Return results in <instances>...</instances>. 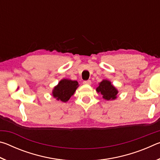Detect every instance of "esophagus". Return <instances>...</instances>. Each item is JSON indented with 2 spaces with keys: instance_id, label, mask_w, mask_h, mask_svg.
Instances as JSON below:
<instances>
[{
  "instance_id": "34e87169",
  "label": "esophagus",
  "mask_w": 160,
  "mask_h": 160,
  "mask_svg": "<svg viewBox=\"0 0 160 160\" xmlns=\"http://www.w3.org/2000/svg\"><path fill=\"white\" fill-rule=\"evenodd\" d=\"M84 85H91V81L90 80H85L83 82Z\"/></svg>"
}]
</instances>
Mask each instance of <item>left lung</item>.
<instances>
[{"label": "left lung", "instance_id": "8db88e82", "mask_svg": "<svg viewBox=\"0 0 160 160\" xmlns=\"http://www.w3.org/2000/svg\"><path fill=\"white\" fill-rule=\"evenodd\" d=\"M96 91L102 94L103 99L107 101L116 99L118 93V90L112 85V82L105 79L99 83V86L97 88Z\"/></svg>", "mask_w": 160, "mask_h": 160}]
</instances>
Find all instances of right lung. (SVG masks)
Returning <instances> with one entry per match:
<instances>
[{"label": "right lung", "instance_id": "obj_1", "mask_svg": "<svg viewBox=\"0 0 160 160\" xmlns=\"http://www.w3.org/2000/svg\"><path fill=\"white\" fill-rule=\"evenodd\" d=\"M79 87L78 81L70 79H62L54 87L52 90V95L56 99L60 100L63 102H66L72 96Z\"/></svg>", "mask_w": 160, "mask_h": 160}]
</instances>
